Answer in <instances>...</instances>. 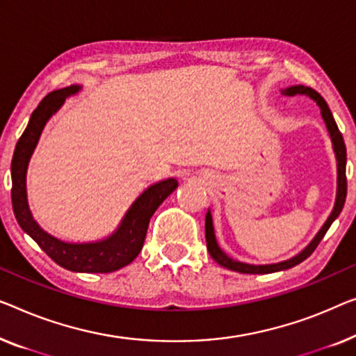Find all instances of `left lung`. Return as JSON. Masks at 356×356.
<instances>
[{
  "mask_svg": "<svg viewBox=\"0 0 356 356\" xmlns=\"http://www.w3.org/2000/svg\"><path fill=\"white\" fill-rule=\"evenodd\" d=\"M282 95L286 96H296V95H305L313 99L318 104L319 111H321V117L324 123H326V128L329 131V136H331L332 141V149L334 154H336V161H337V194H336V202H334V209L331 215L327 216V220L324 221V225L321 226V229L318 231L315 238L312 239L310 244H308L305 249L302 252H298L297 255H293L292 259L284 260V261H277V264H270V265H250V264H244V261H238L226 254V252L221 249L218 245V241H216L215 236V226H213V216L212 212H209L205 215V239H207V249L212 255V259L216 261V264L228 268L231 271H238V273H245V275H268V273H276V271H282V270H289V268L296 266L298 264H302L303 260L308 259L313 254V250L316 249L319 242L324 238V234L327 233L329 226L332 225V221L341 215L343 204H345V197H347V177H345V165H347V149H345V143L342 138V133L339 131L337 123L334 120L332 112L329 109L326 101L323 99V96L316 92L315 90L308 88V86L303 85H296V86H289V88L282 90Z\"/></svg>",
  "mask_w": 356,
  "mask_h": 356,
  "instance_id": "1",
  "label": "left lung"
}]
</instances>
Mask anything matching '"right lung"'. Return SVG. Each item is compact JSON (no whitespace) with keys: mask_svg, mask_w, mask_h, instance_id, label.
Masks as SVG:
<instances>
[{"mask_svg":"<svg viewBox=\"0 0 356 356\" xmlns=\"http://www.w3.org/2000/svg\"><path fill=\"white\" fill-rule=\"evenodd\" d=\"M80 90V85H72L49 92L33 111L27 128L15 144L11 162L13 210L20 228L59 266L76 273H112L130 265L136 259L146 239L151 216L159 209V205L178 188V181L175 178H167L144 189L131 204V207L127 210L114 233L101 241L65 242L46 233L35 221L29 207V162L46 122L63 107L67 97L76 95Z\"/></svg>","mask_w":356,"mask_h":356,"instance_id":"right-lung-1","label":"right lung"}]
</instances>
